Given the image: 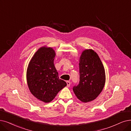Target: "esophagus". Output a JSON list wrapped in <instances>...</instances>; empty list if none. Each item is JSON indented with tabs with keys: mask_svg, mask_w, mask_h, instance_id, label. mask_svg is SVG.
Masks as SVG:
<instances>
[{
	"mask_svg": "<svg viewBox=\"0 0 131 131\" xmlns=\"http://www.w3.org/2000/svg\"><path fill=\"white\" fill-rule=\"evenodd\" d=\"M67 86L69 87L70 86V81H67Z\"/></svg>",
	"mask_w": 131,
	"mask_h": 131,
	"instance_id": "esophagus-1",
	"label": "esophagus"
}]
</instances>
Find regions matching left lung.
I'll list each match as a JSON object with an SVG mask.
<instances>
[{
    "label": "left lung",
    "instance_id": "obj_1",
    "mask_svg": "<svg viewBox=\"0 0 131 131\" xmlns=\"http://www.w3.org/2000/svg\"><path fill=\"white\" fill-rule=\"evenodd\" d=\"M79 68L80 81L73 86V91L81 101H92L100 94L105 85V69L98 54L91 49L83 51Z\"/></svg>",
    "mask_w": 131,
    "mask_h": 131
}]
</instances>
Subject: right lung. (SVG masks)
Listing matches in <instances>:
<instances>
[{
	"mask_svg": "<svg viewBox=\"0 0 131 131\" xmlns=\"http://www.w3.org/2000/svg\"><path fill=\"white\" fill-rule=\"evenodd\" d=\"M55 51L51 48L42 47L31 59L27 70L30 91L45 103L53 101L67 83L60 79L54 64Z\"/></svg>",
	"mask_w": 131,
	"mask_h": 131,
	"instance_id": "1",
	"label": "right lung"
}]
</instances>
